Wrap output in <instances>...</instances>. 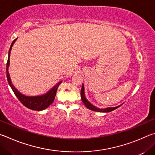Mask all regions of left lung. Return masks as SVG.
I'll return each instance as SVG.
<instances>
[{"label":"left lung","instance_id":"obj_1","mask_svg":"<svg viewBox=\"0 0 155 155\" xmlns=\"http://www.w3.org/2000/svg\"><path fill=\"white\" fill-rule=\"evenodd\" d=\"M81 99H82V101L84 103V104L85 105V106L88 108V109L94 111V112H110L112 111L117 109L120 105H123V104L118 105V106L116 107H105V108H99L96 107L95 105L92 104L91 103L88 101V100L86 99L85 96V91H84V84H82V89H81Z\"/></svg>","mask_w":155,"mask_h":155}]
</instances>
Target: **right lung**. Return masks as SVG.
I'll return each mask as SVG.
<instances>
[{"instance_id":"add662e5","label":"right lung","mask_w":155,"mask_h":155,"mask_svg":"<svg viewBox=\"0 0 155 155\" xmlns=\"http://www.w3.org/2000/svg\"><path fill=\"white\" fill-rule=\"evenodd\" d=\"M18 38L13 41L12 42L11 47L9 48V53H8V60H7V78L8 83L10 86V87L12 88L13 93L15 94V96L18 97V99L20 100V102L24 106L29 108V109L32 110H36V111H42L43 110H45L46 108H48L50 105L52 104L55 99L57 89H58L59 85L62 83V81H60L56 84L54 85L50 90H49L47 93L45 94H41V95H36V96H28L25 95L22 93H21L17 88H16L14 85L12 84V80H11L10 75L9 73V67L10 64V54L11 50L13 47V44H14L15 41L17 40Z\"/></svg>"}]
</instances>
